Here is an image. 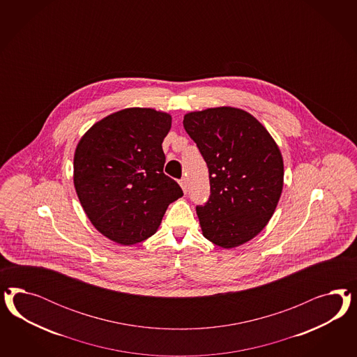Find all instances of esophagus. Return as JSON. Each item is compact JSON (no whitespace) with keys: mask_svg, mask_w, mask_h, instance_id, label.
<instances>
[{"mask_svg":"<svg viewBox=\"0 0 357 357\" xmlns=\"http://www.w3.org/2000/svg\"><path fill=\"white\" fill-rule=\"evenodd\" d=\"M179 184H181V187H182V190H183V192L185 194V192H187V179L182 178V179L179 181Z\"/></svg>","mask_w":357,"mask_h":357,"instance_id":"obj_1","label":"esophagus"}]
</instances>
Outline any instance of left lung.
I'll use <instances>...</instances> for the list:
<instances>
[{
    "mask_svg": "<svg viewBox=\"0 0 357 357\" xmlns=\"http://www.w3.org/2000/svg\"><path fill=\"white\" fill-rule=\"evenodd\" d=\"M183 126L209 170V200L196 206L203 236L222 249L249 242L268 224L280 199L284 162L278 144L241 108L188 112Z\"/></svg>",
    "mask_w": 357,
    "mask_h": 357,
    "instance_id": "left-lung-1",
    "label": "left lung"
}]
</instances>
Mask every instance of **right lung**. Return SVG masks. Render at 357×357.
Listing matches in <instances>:
<instances>
[{
    "instance_id": "1",
    "label": "right lung",
    "mask_w": 357,
    "mask_h": 357,
    "mask_svg": "<svg viewBox=\"0 0 357 357\" xmlns=\"http://www.w3.org/2000/svg\"><path fill=\"white\" fill-rule=\"evenodd\" d=\"M170 128L167 112L124 108L91 126L77 144V196L90 222L115 243L151 237L169 204L183 196L163 174L162 142Z\"/></svg>"
}]
</instances>
